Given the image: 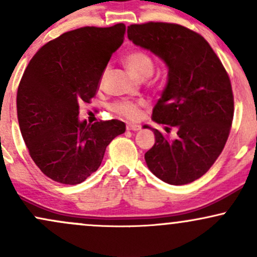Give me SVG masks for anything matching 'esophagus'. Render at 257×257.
Returning <instances> with one entry per match:
<instances>
[{
  "label": "esophagus",
  "mask_w": 257,
  "mask_h": 257,
  "mask_svg": "<svg viewBox=\"0 0 257 257\" xmlns=\"http://www.w3.org/2000/svg\"><path fill=\"white\" fill-rule=\"evenodd\" d=\"M126 129H128V131L138 132V131H140L141 126L139 124H135V123H128V124H126Z\"/></svg>",
  "instance_id": "obj_1"
}]
</instances>
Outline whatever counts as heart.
<instances>
[{
  "label": "heart",
  "instance_id": "b5f03b06",
  "mask_svg": "<svg viewBox=\"0 0 257 257\" xmlns=\"http://www.w3.org/2000/svg\"><path fill=\"white\" fill-rule=\"evenodd\" d=\"M124 63L128 69L137 76L138 78H149L155 71V61L151 55L144 51H132L124 57ZM143 102L133 101H119L113 105V111L117 114L126 117V118L135 119L140 116V107Z\"/></svg>",
  "mask_w": 257,
  "mask_h": 257
}]
</instances>
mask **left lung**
Listing matches in <instances>:
<instances>
[{"instance_id":"obj_1","label":"left lung","mask_w":257,"mask_h":257,"mask_svg":"<svg viewBox=\"0 0 257 257\" xmlns=\"http://www.w3.org/2000/svg\"><path fill=\"white\" fill-rule=\"evenodd\" d=\"M126 32L168 66L152 119L166 124L167 133L178 131L170 139L151 128L156 143L145 153L147 167L167 184L193 182L210 169L228 139L234 112L228 75L204 37L185 26L150 22L128 26Z\"/></svg>"}]
</instances>
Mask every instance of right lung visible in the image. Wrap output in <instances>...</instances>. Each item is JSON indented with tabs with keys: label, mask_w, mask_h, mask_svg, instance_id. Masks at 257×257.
<instances>
[{
	"label": "right lung",
	"mask_w": 257,
	"mask_h": 257,
	"mask_svg": "<svg viewBox=\"0 0 257 257\" xmlns=\"http://www.w3.org/2000/svg\"><path fill=\"white\" fill-rule=\"evenodd\" d=\"M124 34L122 23L67 31L40 48L25 69L17 93L20 132L32 161L54 181L83 182L98 170L108 144L125 132L118 119H78L79 104L95 96Z\"/></svg>",
	"instance_id": "obj_1"
}]
</instances>
